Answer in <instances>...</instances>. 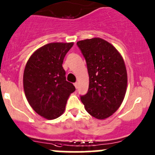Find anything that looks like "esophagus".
<instances>
[{
  "label": "esophagus",
  "mask_w": 155,
  "mask_h": 155,
  "mask_svg": "<svg viewBox=\"0 0 155 155\" xmlns=\"http://www.w3.org/2000/svg\"><path fill=\"white\" fill-rule=\"evenodd\" d=\"M74 86H75L76 89H78V83H74Z\"/></svg>",
  "instance_id": "1"
}]
</instances>
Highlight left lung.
<instances>
[{"label":"left lung","instance_id":"left-lung-1","mask_svg":"<svg viewBox=\"0 0 155 155\" xmlns=\"http://www.w3.org/2000/svg\"><path fill=\"white\" fill-rule=\"evenodd\" d=\"M84 56L89 77V90L81 100L92 117L104 120L120 106L127 88V71L120 53L100 38L77 42Z\"/></svg>","mask_w":155,"mask_h":155}]
</instances>
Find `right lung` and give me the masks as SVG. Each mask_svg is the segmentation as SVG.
<instances>
[{
    "label": "right lung",
    "mask_w": 155,
    "mask_h": 155,
    "mask_svg": "<svg viewBox=\"0 0 155 155\" xmlns=\"http://www.w3.org/2000/svg\"><path fill=\"white\" fill-rule=\"evenodd\" d=\"M74 43H50L35 51L24 71V89L27 101L39 115L48 120L64 112L69 95L75 91L66 80L62 64Z\"/></svg>",
    "instance_id": "add662e5"
}]
</instances>
